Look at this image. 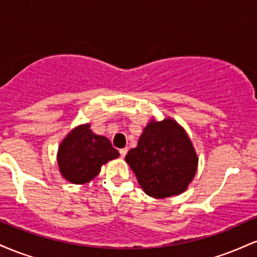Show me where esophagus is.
Wrapping results in <instances>:
<instances>
[{"label":"esophagus","instance_id":"1","mask_svg":"<svg viewBox=\"0 0 257 257\" xmlns=\"http://www.w3.org/2000/svg\"><path fill=\"white\" fill-rule=\"evenodd\" d=\"M119 153H120V157L124 158L126 153H128V149H126V147H125V149H120V150H119Z\"/></svg>","mask_w":257,"mask_h":257}]
</instances>
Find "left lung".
I'll return each instance as SVG.
<instances>
[{
	"instance_id": "1",
	"label": "left lung",
	"mask_w": 257,
	"mask_h": 257,
	"mask_svg": "<svg viewBox=\"0 0 257 257\" xmlns=\"http://www.w3.org/2000/svg\"><path fill=\"white\" fill-rule=\"evenodd\" d=\"M125 162L144 192L153 198H167L186 191L196 175L198 157L184 128L166 118L146 125Z\"/></svg>"
}]
</instances>
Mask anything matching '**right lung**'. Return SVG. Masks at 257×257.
Here are the masks:
<instances>
[{
    "instance_id": "add662e5",
    "label": "right lung",
    "mask_w": 257,
    "mask_h": 257,
    "mask_svg": "<svg viewBox=\"0 0 257 257\" xmlns=\"http://www.w3.org/2000/svg\"><path fill=\"white\" fill-rule=\"evenodd\" d=\"M118 156L107 138L94 134L89 124H82L61 141L58 150L59 170L72 184H87L98 175L101 166Z\"/></svg>"
}]
</instances>
